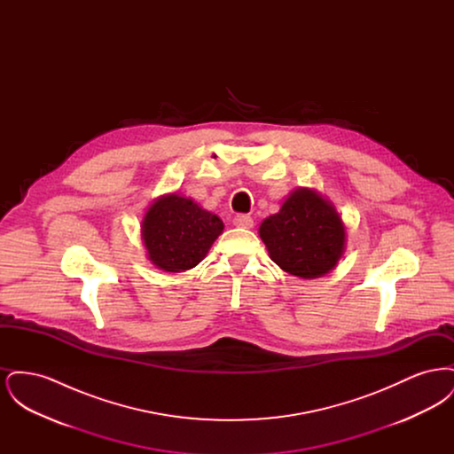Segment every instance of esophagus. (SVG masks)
<instances>
[{
  "instance_id": "34e87169",
  "label": "esophagus",
  "mask_w": 454,
  "mask_h": 454,
  "mask_svg": "<svg viewBox=\"0 0 454 454\" xmlns=\"http://www.w3.org/2000/svg\"><path fill=\"white\" fill-rule=\"evenodd\" d=\"M233 224L238 226V228L248 230V228L254 226V219L250 216H247V215H237V216L233 217Z\"/></svg>"
}]
</instances>
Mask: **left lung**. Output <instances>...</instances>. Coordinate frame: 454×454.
Instances as JSON below:
<instances>
[{
	"instance_id": "8db88e82",
	"label": "left lung",
	"mask_w": 454,
	"mask_h": 454,
	"mask_svg": "<svg viewBox=\"0 0 454 454\" xmlns=\"http://www.w3.org/2000/svg\"><path fill=\"white\" fill-rule=\"evenodd\" d=\"M270 259L302 279L332 270L344 252L346 231L333 206L311 189H298L281 211L260 224Z\"/></svg>"
}]
</instances>
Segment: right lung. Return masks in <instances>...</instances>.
<instances>
[{
    "instance_id": "obj_1",
    "label": "right lung",
    "mask_w": 454,
    "mask_h": 454,
    "mask_svg": "<svg viewBox=\"0 0 454 454\" xmlns=\"http://www.w3.org/2000/svg\"><path fill=\"white\" fill-rule=\"evenodd\" d=\"M223 221L192 199L172 194L158 199L143 221V239L153 263L167 272H184L206 257L223 233Z\"/></svg>"
}]
</instances>
